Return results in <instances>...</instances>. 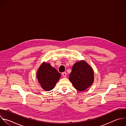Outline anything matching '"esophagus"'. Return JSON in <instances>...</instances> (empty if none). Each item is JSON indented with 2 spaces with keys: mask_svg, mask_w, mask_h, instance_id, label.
<instances>
[{
  "mask_svg": "<svg viewBox=\"0 0 126 126\" xmlns=\"http://www.w3.org/2000/svg\"><path fill=\"white\" fill-rule=\"evenodd\" d=\"M66 75H67V74H66V72H63V73H62V75H63V76L64 77H65L66 76Z\"/></svg>",
  "mask_w": 126,
  "mask_h": 126,
  "instance_id": "34e87169",
  "label": "esophagus"
}]
</instances>
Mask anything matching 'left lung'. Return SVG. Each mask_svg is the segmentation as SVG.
Here are the masks:
<instances>
[{"mask_svg": "<svg viewBox=\"0 0 126 126\" xmlns=\"http://www.w3.org/2000/svg\"><path fill=\"white\" fill-rule=\"evenodd\" d=\"M69 79L75 89L83 91L93 83V70L85 61L81 60L73 66Z\"/></svg>", "mask_w": 126, "mask_h": 126, "instance_id": "left-lung-1", "label": "left lung"}]
</instances>
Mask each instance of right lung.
<instances>
[{
	"instance_id": "right-lung-1",
	"label": "right lung",
	"mask_w": 126,
	"mask_h": 126,
	"mask_svg": "<svg viewBox=\"0 0 126 126\" xmlns=\"http://www.w3.org/2000/svg\"><path fill=\"white\" fill-rule=\"evenodd\" d=\"M60 77L61 74L55 68L45 62L40 65L37 72L38 81L43 89L46 91H50L54 88Z\"/></svg>"
}]
</instances>
